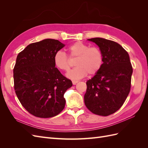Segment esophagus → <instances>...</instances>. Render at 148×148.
I'll return each instance as SVG.
<instances>
[{
    "label": "esophagus",
    "mask_w": 148,
    "mask_h": 148,
    "mask_svg": "<svg viewBox=\"0 0 148 148\" xmlns=\"http://www.w3.org/2000/svg\"><path fill=\"white\" fill-rule=\"evenodd\" d=\"M78 82V80H73V81H72V83H73V84H77Z\"/></svg>",
    "instance_id": "34e87169"
}]
</instances>
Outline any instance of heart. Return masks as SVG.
Returning <instances> with one entry per match:
<instances>
[{
	"label": "heart",
	"mask_w": 148,
	"mask_h": 148,
	"mask_svg": "<svg viewBox=\"0 0 148 148\" xmlns=\"http://www.w3.org/2000/svg\"><path fill=\"white\" fill-rule=\"evenodd\" d=\"M68 51L71 59H76L75 65L77 66L66 74V77L70 79H81L88 73L94 75L102 68L104 56L99 47L77 42L69 47ZM53 63L58 69L64 71H69L71 65L69 57L62 51L55 53Z\"/></svg>",
	"instance_id": "b5f03b06"
}]
</instances>
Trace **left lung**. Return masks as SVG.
I'll return each instance as SVG.
<instances>
[{
    "label": "left lung",
    "instance_id": "8db88e82",
    "mask_svg": "<svg viewBox=\"0 0 148 148\" xmlns=\"http://www.w3.org/2000/svg\"><path fill=\"white\" fill-rule=\"evenodd\" d=\"M104 56L101 70L86 82L84 104L92 113L108 116L117 111L126 100L131 88L133 68L128 52L117 42L95 38Z\"/></svg>",
    "mask_w": 148,
    "mask_h": 148
}]
</instances>
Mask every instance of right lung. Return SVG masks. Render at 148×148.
Segmentation results:
<instances>
[{"label": "right lung", "mask_w": 148, "mask_h": 148, "mask_svg": "<svg viewBox=\"0 0 148 148\" xmlns=\"http://www.w3.org/2000/svg\"><path fill=\"white\" fill-rule=\"evenodd\" d=\"M64 46L58 40L46 39L29 44L17 56L13 69L15 93L35 117H52L64 109V95L72 82L53 63L55 53Z\"/></svg>", "instance_id": "1"}]
</instances>
